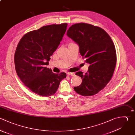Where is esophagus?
Listing matches in <instances>:
<instances>
[{
  "label": "esophagus",
  "instance_id": "34e87169",
  "mask_svg": "<svg viewBox=\"0 0 135 135\" xmlns=\"http://www.w3.org/2000/svg\"><path fill=\"white\" fill-rule=\"evenodd\" d=\"M67 74H68L69 75H71V76L75 75V73L73 72H67Z\"/></svg>",
  "mask_w": 135,
  "mask_h": 135
}]
</instances>
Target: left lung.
<instances>
[{
  "mask_svg": "<svg viewBox=\"0 0 135 135\" xmlns=\"http://www.w3.org/2000/svg\"><path fill=\"white\" fill-rule=\"evenodd\" d=\"M66 35L78 44L80 54L90 65L85 74L75 73L82 82L74 90L83 96L95 94L106 86L114 71L117 56L113 41L101 28L83 23L72 25Z\"/></svg>",
  "mask_w": 135,
  "mask_h": 135,
  "instance_id": "1",
  "label": "left lung"
}]
</instances>
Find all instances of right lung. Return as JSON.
<instances>
[{
	"instance_id": "right-lung-1",
	"label": "right lung",
	"mask_w": 135,
	"mask_h": 135,
	"mask_svg": "<svg viewBox=\"0 0 135 135\" xmlns=\"http://www.w3.org/2000/svg\"><path fill=\"white\" fill-rule=\"evenodd\" d=\"M67 23L53 24L25 34L14 56L15 69L22 82L32 92L49 97L57 91L64 72L55 74L46 66L57 49L66 30Z\"/></svg>"
}]
</instances>
